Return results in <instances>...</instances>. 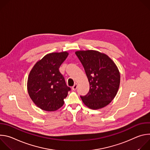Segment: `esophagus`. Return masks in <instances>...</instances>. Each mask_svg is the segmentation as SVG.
<instances>
[{
    "label": "esophagus",
    "mask_w": 150,
    "mask_h": 150,
    "mask_svg": "<svg viewBox=\"0 0 150 150\" xmlns=\"http://www.w3.org/2000/svg\"><path fill=\"white\" fill-rule=\"evenodd\" d=\"M77 87H78V85H77V83H75L74 86L72 87V90H74V91L76 90V88H77Z\"/></svg>",
    "instance_id": "1"
}]
</instances>
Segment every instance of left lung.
<instances>
[{"instance_id":"obj_1","label":"left lung","mask_w":150,"mask_h":150,"mask_svg":"<svg viewBox=\"0 0 150 150\" xmlns=\"http://www.w3.org/2000/svg\"><path fill=\"white\" fill-rule=\"evenodd\" d=\"M90 83V90L81 98L85 105L98 109L109 104L116 96L120 85L119 71L113 61L95 50L77 51Z\"/></svg>"}]
</instances>
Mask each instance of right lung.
<instances>
[{
	"instance_id": "right-lung-1",
	"label": "right lung",
	"mask_w": 150,
	"mask_h": 150,
	"mask_svg": "<svg viewBox=\"0 0 150 150\" xmlns=\"http://www.w3.org/2000/svg\"><path fill=\"white\" fill-rule=\"evenodd\" d=\"M68 56L67 52L47 54L36 63L29 74V96L42 110L52 112L60 108L71 90L59 71Z\"/></svg>"
}]
</instances>
